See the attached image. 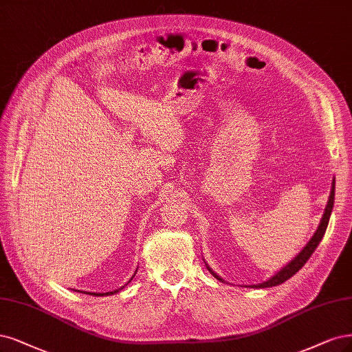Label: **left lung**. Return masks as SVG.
Masks as SVG:
<instances>
[{
    "mask_svg": "<svg viewBox=\"0 0 352 352\" xmlns=\"http://www.w3.org/2000/svg\"><path fill=\"white\" fill-rule=\"evenodd\" d=\"M333 202H335V179L332 180V189H331V195H329V199H328V204H326V208H324V212L322 215V220H320V224L319 227L316 228V232H314V234L311 236V239L307 241V245L302 248L297 254L296 258H293L292 261H289L287 265H284L283 268L280 271H276L271 278H268V280L261 283V284H254V285H249L252 288H270V287H275V285H280L283 283H285L287 280H289L294 274H297L302 266H305V263L309 261V258L311 256V253L316 250L318 245L322 241L323 236H324V232H326V227H328V223H329V218H331V212L333 210ZM207 265V263H205ZM207 270L211 272L212 276H215L218 281L224 283L223 278L220 275H217L210 266L207 265Z\"/></svg>",
    "mask_w": 352,
    "mask_h": 352,
    "instance_id": "left-lung-1",
    "label": "left lung"
}]
</instances>
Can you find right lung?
Returning a JSON list of instances; mask_svg holds the SVG:
<instances>
[{
    "mask_svg": "<svg viewBox=\"0 0 352 352\" xmlns=\"http://www.w3.org/2000/svg\"><path fill=\"white\" fill-rule=\"evenodd\" d=\"M135 274H137V271H135ZM135 274L131 276V280H129L128 283H131V281H132V278H134V276H135ZM128 283H126V284H128ZM126 284H125V285H126ZM125 285H122V287H120V288H118V289H113V292H107V293H90V292H89V293H86V294H90V296H98V297H99V296H100V297H103V296H113V294L119 293V292H120V289H122V288H125Z\"/></svg>",
    "mask_w": 352,
    "mask_h": 352,
    "instance_id": "add662e5",
    "label": "right lung"
}]
</instances>
